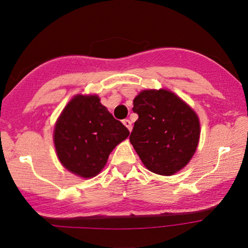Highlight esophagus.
<instances>
[{"mask_svg": "<svg viewBox=\"0 0 248 248\" xmlns=\"http://www.w3.org/2000/svg\"><path fill=\"white\" fill-rule=\"evenodd\" d=\"M123 124L125 125L129 129V131H131L132 130V124H131V121H130L129 119H124L123 120Z\"/></svg>", "mask_w": 248, "mask_h": 248, "instance_id": "esophagus-1", "label": "esophagus"}]
</instances>
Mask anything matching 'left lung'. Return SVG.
I'll list each match as a JSON object with an SVG mask.
<instances>
[{"label":"left lung","instance_id":"obj_1","mask_svg":"<svg viewBox=\"0 0 248 248\" xmlns=\"http://www.w3.org/2000/svg\"><path fill=\"white\" fill-rule=\"evenodd\" d=\"M130 142L155 174L170 176L188 164L198 146L200 124L191 107L173 92L146 90L133 99Z\"/></svg>","mask_w":248,"mask_h":248}]
</instances>
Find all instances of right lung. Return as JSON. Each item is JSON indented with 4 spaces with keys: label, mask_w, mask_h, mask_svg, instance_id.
Masks as SVG:
<instances>
[{
    "label": "right lung",
    "mask_w": 248,
    "mask_h": 248,
    "mask_svg": "<svg viewBox=\"0 0 248 248\" xmlns=\"http://www.w3.org/2000/svg\"><path fill=\"white\" fill-rule=\"evenodd\" d=\"M129 130L115 119L96 95H77L57 120L53 141L61 164L83 178L97 175Z\"/></svg>",
    "instance_id": "obj_1"
}]
</instances>
